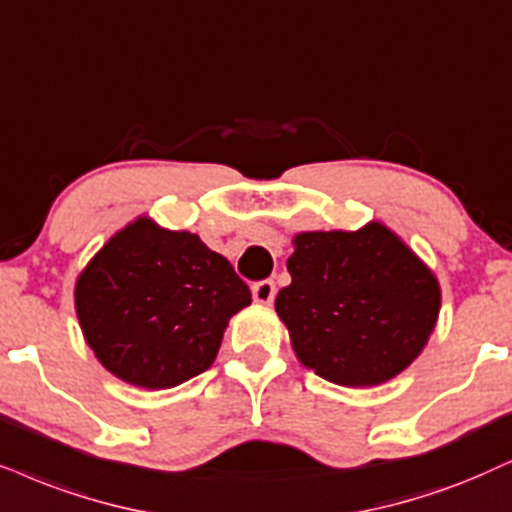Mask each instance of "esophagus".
<instances>
[{
    "label": "esophagus",
    "mask_w": 512,
    "mask_h": 512,
    "mask_svg": "<svg viewBox=\"0 0 512 512\" xmlns=\"http://www.w3.org/2000/svg\"><path fill=\"white\" fill-rule=\"evenodd\" d=\"M252 297L260 304H271L276 297V283L274 281H260L252 286Z\"/></svg>",
    "instance_id": "1"
}]
</instances>
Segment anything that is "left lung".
<instances>
[{
	"mask_svg": "<svg viewBox=\"0 0 512 512\" xmlns=\"http://www.w3.org/2000/svg\"><path fill=\"white\" fill-rule=\"evenodd\" d=\"M276 295L302 366L328 383L375 387L406 371L437 326L442 290L390 226L302 231Z\"/></svg>",
	"mask_w": 512,
	"mask_h": 512,
	"instance_id": "obj_1",
	"label": "left lung"
}]
</instances>
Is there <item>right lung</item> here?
Masks as SVG:
<instances>
[{
    "mask_svg": "<svg viewBox=\"0 0 512 512\" xmlns=\"http://www.w3.org/2000/svg\"><path fill=\"white\" fill-rule=\"evenodd\" d=\"M250 302L226 257L148 215L115 231L75 281L77 321L94 357L144 390L208 371L229 319Z\"/></svg>",
    "mask_w": 512,
    "mask_h": 512,
    "instance_id": "obj_1",
    "label": "right lung"
}]
</instances>
